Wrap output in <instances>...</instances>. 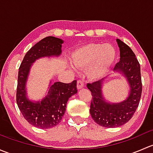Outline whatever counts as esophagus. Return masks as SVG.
<instances>
[{"label": "esophagus", "mask_w": 153, "mask_h": 153, "mask_svg": "<svg viewBox=\"0 0 153 153\" xmlns=\"http://www.w3.org/2000/svg\"><path fill=\"white\" fill-rule=\"evenodd\" d=\"M84 84L82 81L78 80V81H77V88H78V89H81L82 88H84Z\"/></svg>", "instance_id": "esophagus-1"}]
</instances>
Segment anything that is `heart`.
Segmentation results:
<instances>
[{
  "label": "heart",
  "mask_w": 153,
  "mask_h": 153,
  "mask_svg": "<svg viewBox=\"0 0 153 153\" xmlns=\"http://www.w3.org/2000/svg\"><path fill=\"white\" fill-rule=\"evenodd\" d=\"M72 61L80 69L87 68L90 79L99 80L107 73L115 58V50L109 44H89L75 49Z\"/></svg>",
  "instance_id": "1"
}]
</instances>
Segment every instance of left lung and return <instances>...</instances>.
I'll use <instances>...</instances> for the list:
<instances>
[{"label":"left lung","mask_w":153,"mask_h":153,"mask_svg":"<svg viewBox=\"0 0 153 153\" xmlns=\"http://www.w3.org/2000/svg\"><path fill=\"white\" fill-rule=\"evenodd\" d=\"M120 50V61L113 69L126 80L129 86L128 96L123 101L112 103L105 99L103 87L106 78L87 84L92 95L90 115L96 124L104 127L114 128L127 123L133 116L139 104L142 92L141 67L135 55L129 46L116 39Z\"/></svg>","instance_id":"obj_1"}]
</instances>
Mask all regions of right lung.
I'll use <instances>...</instances> for the list:
<instances>
[{"mask_svg":"<svg viewBox=\"0 0 153 153\" xmlns=\"http://www.w3.org/2000/svg\"><path fill=\"white\" fill-rule=\"evenodd\" d=\"M64 41L49 36L44 38L27 52L18 71L16 101L26 120L35 127L49 129L61 122L69 98L78 92L77 81L70 84L49 81L45 97L32 101L27 95V83L32 64L42 58L58 57L62 52Z\"/></svg>","mask_w":153,"mask_h":153,"instance_id":"obj_1","label":"right lung"}]
</instances>
